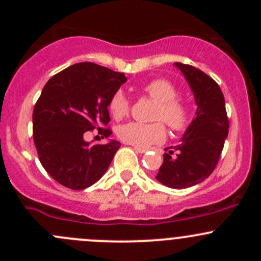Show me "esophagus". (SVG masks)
Instances as JSON below:
<instances>
[{
    "label": "esophagus",
    "mask_w": 261,
    "mask_h": 261,
    "mask_svg": "<svg viewBox=\"0 0 261 261\" xmlns=\"http://www.w3.org/2000/svg\"><path fill=\"white\" fill-rule=\"evenodd\" d=\"M134 149H135V151L139 152V154H144V152L146 151L145 149H141V147H138V146H135V147H134Z\"/></svg>",
    "instance_id": "34e87169"
}]
</instances>
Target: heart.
I'll return each instance as SVG.
<instances>
[{
	"mask_svg": "<svg viewBox=\"0 0 261 261\" xmlns=\"http://www.w3.org/2000/svg\"><path fill=\"white\" fill-rule=\"evenodd\" d=\"M147 96L158 102L155 120H163L173 130H183L188 125V109L177 99V88L167 80H155L144 87ZM110 111L115 118H122L128 114L130 102L122 91H116L110 99ZM117 135L125 143L138 147H149L162 143L165 139V128L162 122L141 123L127 122L117 128Z\"/></svg>",
	"mask_w": 261,
	"mask_h": 261,
	"instance_id": "heart-1",
	"label": "heart"
}]
</instances>
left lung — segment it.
Wrapping results in <instances>:
<instances>
[{
  "label": "left lung",
  "mask_w": 261,
  "mask_h": 261,
  "mask_svg": "<svg viewBox=\"0 0 261 261\" xmlns=\"http://www.w3.org/2000/svg\"><path fill=\"white\" fill-rule=\"evenodd\" d=\"M174 65L193 92L196 117L187 127L180 143L165 152L155 178L169 188L181 189L196 186L211 175L227 138L228 118L222 91L211 77L192 65ZM173 149L178 151L175 157L171 156Z\"/></svg>",
  "instance_id": "left-lung-1"
}]
</instances>
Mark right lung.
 <instances>
[{"mask_svg":"<svg viewBox=\"0 0 261 261\" xmlns=\"http://www.w3.org/2000/svg\"><path fill=\"white\" fill-rule=\"evenodd\" d=\"M127 78L94 63H77L46 82L33 112V138L39 160L50 177L80 191L106 173L121 144H93L84 134L110 122L112 94ZM102 139L112 131L97 127Z\"/></svg>","mask_w":261,"mask_h":261,"instance_id":"obj_1","label":"right lung"}]
</instances>
